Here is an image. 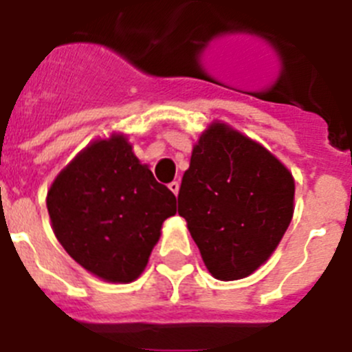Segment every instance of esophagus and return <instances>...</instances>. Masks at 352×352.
Returning a JSON list of instances; mask_svg holds the SVG:
<instances>
[{
    "label": "esophagus",
    "instance_id": "1",
    "mask_svg": "<svg viewBox=\"0 0 352 352\" xmlns=\"http://www.w3.org/2000/svg\"><path fill=\"white\" fill-rule=\"evenodd\" d=\"M168 188H170V191H172L173 195H179V189H180V184L179 182H177V180H173V182H170V184H168Z\"/></svg>",
    "mask_w": 352,
    "mask_h": 352
}]
</instances>
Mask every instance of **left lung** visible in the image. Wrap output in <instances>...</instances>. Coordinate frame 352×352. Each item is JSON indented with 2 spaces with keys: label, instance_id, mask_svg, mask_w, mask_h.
Masks as SVG:
<instances>
[{
  "label": "left lung",
  "instance_id": "left-lung-1",
  "mask_svg": "<svg viewBox=\"0 0 352 352\" xmlns=\"http://www.w3.org/2000/svg\"><path fill=\"white\" fill-rule=\"evenodd\" d=\"M292 212L294 179L271 152L219 122L201 134L182 177L179 214L214 278L230 282L256 271Z\"/></svg>",
  "mask_w": 352,
  "mask_h": 352
}]
</instances>
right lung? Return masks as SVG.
<instances>
[{"label": "right lung", "instance_id": "1", "mask_svg": "<svg viewBox=\"0 0 352 352\" xmlns=\"http://www.w3.org/2000/svg\"><path fill=\"white\" fill-rule=\"evenodd\" d=\"M47 210L56 239L79 265L106 282L129 283L175 214V195L117 134L63 168L47 191Z\"/></svg>", "mask_w": 352, "mask_h": 352}]
</instances>
